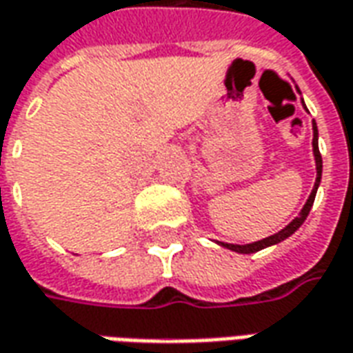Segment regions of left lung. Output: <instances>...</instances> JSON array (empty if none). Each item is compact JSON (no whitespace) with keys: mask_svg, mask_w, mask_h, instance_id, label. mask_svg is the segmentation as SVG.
Instances as JSON below:
<instances>
[{"mask_svg":"<svg viewBox=\"0 0 353 353\" xmlns=\"http://www.w3.org/2000/svg\"><path fill=\"white\" fill-rule=\"evenodd\" d=\"M314 157H315V168H317V177H315V185H314V191L310 194V199L307 202L304 204V208L300 212V216L294 218L290 223H288L287 228L281 229L279 233H275V235L268 236V239H262V241H256V243H250V245H228V243H218V245L225 246L229 250H233V252H239V254H252V252H258V250H262V248H268L271 245H277L281 241H285L287 236H290L294 231H296L302 223L305 221L307 218V214L312 210V206H314V201H315V193H317V187L321 183V172H323V160H321V152H319V145H317V125L314 122Z\"/></svg>","mask_w":353,"mask_h":353,"instance_id":"8db88e82","label":"left lung"}]
</instances>
